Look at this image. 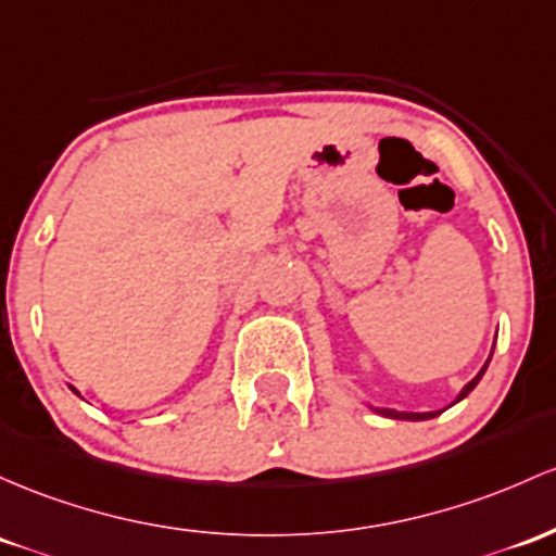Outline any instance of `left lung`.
Returning <instances> with one entry per match:
<instances>
[{
  "label": "left lung",
  "mask_w": 556,
  "mask_h": 556,
  "mask_svg": "<svg viewBox=\"0 0 556 556\" xmlns=\"http://www.w3.org/2000/svg\"><path fill=\"white\" fill-rule=\"evenodd\" d=\"M493 345H496V340H493ZM491 356H493V351H491ZM491 356H488V362L483 364V367H480L478 375H475L472 380H469L467 386L459 390V395H456V399L451 401L448 406L459 404V401H465L467 395L472 393L475 386H478V382L483 380V375H485L488 364H491ZM364 406L371 408V412H375V414H380V417H388V419H404V422H422V419H432V417H438V414H441V412H446V408H448V406H446V408H438V412H399V408H388V406H371L369 401H364Z\"/></svg>",
  "instance_id": "8db88e82"
}]
</instances>
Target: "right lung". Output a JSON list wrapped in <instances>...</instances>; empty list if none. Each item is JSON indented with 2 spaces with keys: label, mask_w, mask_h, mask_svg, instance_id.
<instances>
[{
  "label": "right lung",
  "mask_w": 556,
  "mask_h": 556,
  "mask_svg": "<svg viewBox=\"0 0 556 556\" xmlns=\"http://www.w3.org/2000/svg\"><path fill=\"white\" fill-rule=\"evenodd\" d=\"M68 388H71V390H73V393H76V395H81V393H78V390H76V388H73V386H68Z\"/></svg>",
  "instance_id": "right-lung-1"
}]
</instances>
